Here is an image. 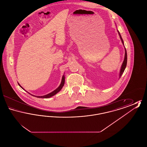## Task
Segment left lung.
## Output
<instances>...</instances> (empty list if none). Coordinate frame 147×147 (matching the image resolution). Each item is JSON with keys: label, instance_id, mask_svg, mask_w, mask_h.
I'll return each mask as SVG.
<instances>
[{"label": "left lung", "instance_id": "left-lung-1", "mask_svg": "<svg viewBox=\"0 0 147 147\" xmlns=\"http://www.w3.org/2000/svg\"><path fill=\"white\" fill-rule=\"evenodd\" d=\"M118 31V33H119V37H120V38H121V41L122 42L123 45H124V43H123V39H122V38L121 36L120 35V34H119V31ZM125 49V58H124V61H123V63H122V66H121V69H120V71H119V78H121V76H122V74L123 73V72H124V71H125V68H126V65H127V51H126V49Z\"/></svg>", "mask_w": 147, "mask_h": 147}]
</instances>
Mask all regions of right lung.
I'll return each instance as SVG.
<instances>
[{"label":"right lung","instance_id":"obj_1","mask_svg":"<svg viewBox=\"0 0 147 147\" xmlns=\"http://www.w3.org/2000/svg\"><path fill=\"white\" fill-rule=\"evenodd\" d=\"M64 82H65V77H64V76L63 75V77H62V82H61V83L60 84V85L56 89V90H55L54 91H52V92H51V93H49V94H47V95H43V96H35V97H37V98H51V97H52V96H53V95H56L57 93H58L59 91H60V90L62 89V88H63V86H64ZM19 84V85L21 87L22 89H23L24 90V89L21 86V85L19 84V83H18ZM30 94V93H29ZM32 96H35V95H32Z\"/></svg>","mask_w":147,"mask_h":147}]
</instances>
